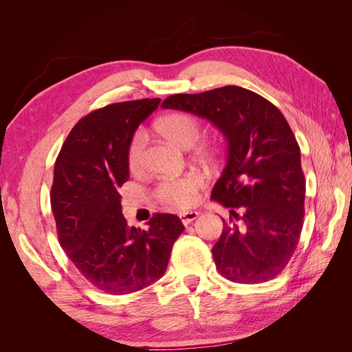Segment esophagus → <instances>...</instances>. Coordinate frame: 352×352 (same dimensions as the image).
Wrapping results in <instances>:
<instances>
[{"mask_svg":"<svg viewBox=\"0 0 352 352\" xmlns=\"http://www.w3.org/2000/svg\"><path fill=\"white\" fill-rule=\"evenodd\" d=\"M198 216H199L198 211H186V212H180V214H179L180 220H182L185 226H188L190 221H194Z\"/></svg>","mask_w":352,"mask_h":352,"instance_id":"obj_1","label":"esophagus"}]
</instances>
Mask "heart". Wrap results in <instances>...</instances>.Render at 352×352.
Segmentation results:
<instances>
[{
  "mask_svg": "<svg viewBox=\"0 0 352 352\" xmlns=\"http://www.w3.org/2000/svg\"><path fill=\"white\" fill-rule=\"evenodd\" d=\"M155 129L162 133L166 140L172 141L180 148L194 146L202 133L201 122L194 114L176 111L163 116L155 123ZM145 144L146 138L144 132H136L129 146H127V166L133 173L141 172L145 164ZM199 154L204 157L212 155V148L210 145H202ZM204 177L198 173H188L180 177H168L155 189L157 198L166 206L177 210H186L192 207L197 199L199 189L204 188Z\"/></svg>",
  "mask_w": 352,
  "mask_h": 352,
  "instance_id": "heart-1",
  "label": "heart"
}]
</instances>
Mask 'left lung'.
<instances>
[{
  "label": "left lung",
  "mask_w": 352,
  "mask_h": 352,
  "mask_svg": "<svg viewBox=\"0 0 352 352\" xmlns=\"http://www.w3.org/2000/svg\"><path fill=\"white\" fill-rule=\"evenodd\" d=\"M162 107L204 117L228 141L226 167L211 192L232 214L212 247L217 272L236 283L274 279L294 255L304 223L301 151L285 116L235 85L170 95Z\"/></svg>",
  "instance_id": "left-lung-1"
}]
</instances>
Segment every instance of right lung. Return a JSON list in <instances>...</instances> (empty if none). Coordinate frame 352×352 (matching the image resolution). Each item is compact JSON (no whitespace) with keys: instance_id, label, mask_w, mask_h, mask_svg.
I'll return each instance as SVG.
<instances>
[{"instance_id":"add662e5","label":"right lung","mask_w":352,"mask_h":352,"mask_svg":"<svg viewBox=\"0 0 352 352\" xmlns=\"http://www.w3.org/2000/svg\"><path fill=\"white\" fill-rule=\"evenodd\" d=\"M160 101H124L91 111L74 124L56 160L51 207L58 242L83 278L111 295L140 291L162 278L185 230L175 214L157 212L146 229L129 228L122 214L127 146Z\"/></svg>"}]
</instances>
